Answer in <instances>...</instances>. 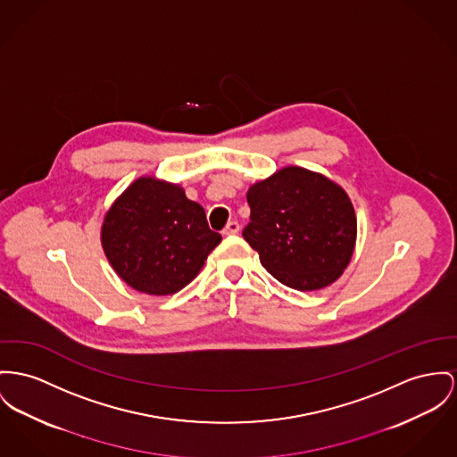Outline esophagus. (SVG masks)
<instances>
[{"label":"esophagus","mask_w":457,"mask_h":457,"mask_svg":"<svg viewBox=\"0 0 457 457\" xmlns=\"http://www.w3.org/2000/svg\"><path fill=\"white\" fill-rule=\"evenodd\" d=\"M241 230V225L237 221H228L227 227L223 228V236H234V234H239Z\"/></svg>","instance_id":"obj_1"}]
</instances>
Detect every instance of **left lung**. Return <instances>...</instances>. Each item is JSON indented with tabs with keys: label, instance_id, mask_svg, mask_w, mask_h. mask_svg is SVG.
<instances>
[{
	"label": "left lung",
	"instance_id": "left-lung-1",
	"mask_svg": "<svg viewBox=\"0 0 457 457\" xmlns=\"http://www.w3.org/2000/svg\"><path fill=\"white\" fill-rule=\"evenodd\" d=\"M251 221L244 239L284 286L317 291L337 280L357 243V216L346 190L300 166L277 170L247 190Z\"/></svg>",
	"mask_w": 457,
	"mask_h": 457
}]
</instances>
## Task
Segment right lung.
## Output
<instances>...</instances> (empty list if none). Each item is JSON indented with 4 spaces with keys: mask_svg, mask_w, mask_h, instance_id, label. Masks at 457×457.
I'll list each match as a JSON object with an SVG mask.
<instances>
[{
    "mask_svg": "<svg viewBox=\"0 0 457 457\" xmlns=\"http://www.w3.org/2000/svg\"><path fill=\"white\" fill-rule=\"evenodd\" d=\"M100 241L129 287L168 296L197 277L221 236L179 183L140 177L105 212Z\"/></svg>",
    "mask_w": 457,
    "mask_h": 457,
    "instance_id": "right-lung-1",
    "label": "right lung"
}]
</instances>
